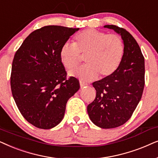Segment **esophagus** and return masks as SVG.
Here are the masks:
<instances>
[{
	"label": "esophagus",
	"mask_w": 158,
	"mask_h": 158,
	"mask_svg": "<svg viewBox=\"0 0 158 158\" xmlns=\"http://www.w3.org/2000/svg\"><path fill=\"white\" fill-rule=\"evenodd\" d=\"M79 84H80V87H85V86H87V83L84 82V81H79Z\"/></svg>",
	"instance_id": "34e87169"
}]
</instances>
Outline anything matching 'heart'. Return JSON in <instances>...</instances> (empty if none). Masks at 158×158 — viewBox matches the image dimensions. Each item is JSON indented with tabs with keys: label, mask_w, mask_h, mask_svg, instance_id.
<instances>
[{
	"label": "heart",
	"mask_w": 158,
	"mask_h": 158,
	"mask_svg": "<svg viewBox=\"0 0 158 158\" xmlns=\"http://www.w3.org/2000/svg\"><path fill=\"white\" fill-rule=\"evenodd\" d=\"M124 45L117 34H107L86 29L74 37L73 44L65 43L60 50V60L65 68L73 70L79 66L81 55L85 56L86 66L70 73L85 81H91L113 74L119 66Z\"/></svg>",
	"instance_id": "1"
}]
</instances>
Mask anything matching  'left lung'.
I'll return each mask as SVG.
<instances>
[{
    "instance_id": "obj_1",
    "label": "left lung",
    "mask_w": 158,
    "mask_h": 158,
    "mask_svg": "<svg viewBox=\"0 0 158 158\" xmlns=\"http://www.w3.org/2000/svg\"><path fill=\"white\" fill-rule=\"evenodd\" d=\"M121 36L124 52L119 66L113 74L92 85L95 99L88 105L89 118L102 129L124 124L131 117L142 98L144 87V58L136 40L125 29L106 25Z\"/></svg>"
}]
</instances>
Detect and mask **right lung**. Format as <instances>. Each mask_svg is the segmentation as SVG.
<instances>
[{
	"label": "right lung",
	"mask_w": 158,
	"mask_h": 158,
	"mask_svg": "<svg viewBox=\"0 0 158 158\" xmlns=\"http://www.w3.org/2000/svg\"><path fill=\"white\" fill-rule=\"evenodd\" d=\"M79 28L45 26L32 31L14 55L10 88L21 114L35 127L50 129L64 116L69 99L80 85L66 77L60 50Z\"/></svg>",
	"instance_id": "obj_1"
}]
</instances>
